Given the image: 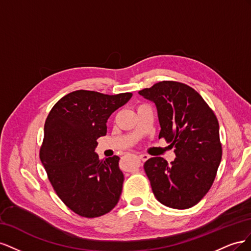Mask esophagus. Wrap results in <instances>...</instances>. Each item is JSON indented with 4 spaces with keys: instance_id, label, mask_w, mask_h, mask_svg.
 Masks as SVG:
<instances>
[{
    "instance_id": "esophagus-1",
    "label": "esophagus",
    "mask_w": 251,
    "mask_h": 251,
    "mask_svg": "<svg viewBox=\"0 0 251 251\" xmlns=\"http://www.w3.org/2000/svg\"><path fill=\"white\" fill-rule=\"evenodd\" d=\"M138 158L140 159L141 161H147L148 159H149V156L148 155H144V154H141V155L138 156Z\"/></svg>"
}]
</instances>
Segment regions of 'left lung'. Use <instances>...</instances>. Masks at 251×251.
I'll list each match as a JSON object with an SVG mask.
<instances>
[{
    "mask_svg": "<svg viewBox=\"0 0 251 251\" xmlns=\"http://www.w3.org/2000/svg\"><path fill=\"white\" fill-rule=\"evenodd\" d=\"M154 101L163 138L176 154L170 164L153 157L143 168L157 200L186 209L201 201L211 187L222 158L216 114L195 89L183 82L159 81L138 92Z\"/></svg>",
    "mask_w": 251,
    "mask_h": 251,
    "instance_id": "8db88e82",
    "label": "left lung"
}]
</instances>
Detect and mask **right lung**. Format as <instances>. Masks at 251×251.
<instances>
[{
	"instance_id": "right-lung-1",
	"label": "right lung",
	"mask_w": 251,
	"mask_h": 251,
	"mask_svg": "<svg viewBox=\"0 0 251 251\" xmlns=\"http://www.w3.org/2000/svg\"><path fill=\"white\" fill-rule=\"evenodd\" d=\"M132 93L116 95L77 90L53 105L44 127L40 158L59 199L75 214L97 218L118 203L124 174L118 156L100 160L97 139L107 134V120Z\"/></svg>"
}]
</instances>
